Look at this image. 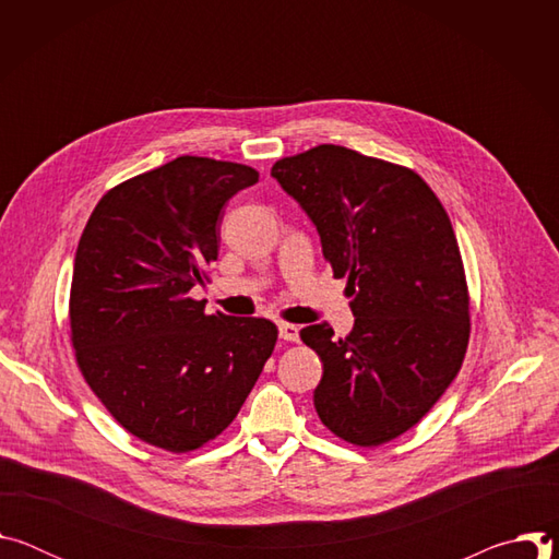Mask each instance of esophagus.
Here are the masks:
<instances>
[{
    "mask_svg": "<svg viewBox=\"0 0 559 559\" xmlns=\"http://www.w3.org/2000/svg\"><path fill=\"white\" fill-rule=\"evenodd\" d=\"M278 336H281L283 341L296 343V341H298V328H296V325H289V323H278Z\"/></svg>",
    "mask_w": 559,
    "mask_h": 559,
    "instance_id": "esophagus-1",
    "label": "esophagus"
}]
</instances>
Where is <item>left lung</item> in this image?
Masks as SVG:
<instances>
[{"instance_id": "left-lung-1", "label": "left lung", "mask_w": 559, "mask_h": 559, "mask_svg": "<svg viewBox=\"0 0 559 559\" xmlns=\"http://www.w3.org/2000/svg\"><path fill=\"white\" fill-rule=\"evenodd\" d=\"M272 177L313 223L354 330H300L323 362L313 407L338 438L376 447L412 429L447 391L468 343V294L451 221L414 173L343 145L281 158Z\"/></svg>"}]
</instances>
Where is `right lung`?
<instances>
[{
	"mask_svg": "<svg viewBox=\"0 0 559 559\" xmlns=\"http://www.w3.org/2000/svg\"><path fill=\"white\" fill-rule=\"evenodd\" d=\"M259 173L205 156L112 188L79 238L70 332L76 362L115 420L186 453L243 407L278 330L265 318L205 313L188 292L218 257L225 203Z\"/></svg>",
	"mask_w": 559,
	"mask_h": 559,
	"instance_id": "1",
	"label": "right lung"
}]
</instances>
